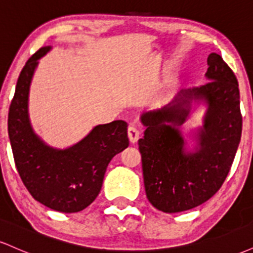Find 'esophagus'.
<instances>
[{"label": "esophagus", "mask_w": 253, "mask_h": 253, "mask_svg": "<svg viewBox=\"0 0 253 253\" xmlns=\"http://www.w3.org/2000/svg\"><path fill=\"white\" fill-rule=\"evenodd\" d=\"M140 136V130L139 128H136L135 126H129L128 127V138L130 140V143H136Z\"/></svg>", "instance_id": "1"}]
</instances>
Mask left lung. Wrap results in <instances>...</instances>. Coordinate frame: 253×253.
<instances>
[{
    "mask_svg": "<svg viewBox=\"0 0 253 253\" xmlns=\"http://www.w3.org/2000/svg\"><path fill=\"white\" fill-rule=\"evenodd\" d=\"M207 64L210 82L141 117L146 129L138 145L145 191L151 205L164 213L191 210L216 194L240 143L243 117L236 75L216 53L208 56ZM193 98H203L210 107L199 133L200 149L187 153L178 126L189 114Z\"/></svg>",
    "mask_w": 253,
    "mask_h": 253,
    "instance_id": "8db88e82",
    "label": "left lung"
}]
</instances>
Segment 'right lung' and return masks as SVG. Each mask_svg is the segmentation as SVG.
Wrapping results in <instances>:
<instances>
[{
	"label": "right lung",
	"mask_w": 253,
	"mask_h": 253,
	"mask_svg": "<svg viewBox=\"0 0 253 253\" xmlns=\"http://www.w3.org/2000/svg\"><path fill=\"white\" fill-rule=\"evenodd\" d=\"M50 48L38 50L20 72L8 114V134L17 172L33 199L51 210L76 213L96 199L109 162L128 146L127 123L96 126L70 149L46 146L32 130L27 100L38 59Z\"/></svg>",
	"instance_id": "1"
}]
</instances>
